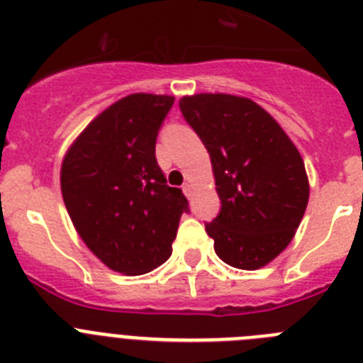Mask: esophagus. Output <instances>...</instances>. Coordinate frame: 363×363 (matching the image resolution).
<instances>
[{
    "instance_id": "1",
    "label": "esophagus",
    "mask_w": 363,
    "mask_h": 363,
    "mask_svg": "<svg viewBox=\"0 0 363 363\" xmlns=\"http://www.w3.org/2000/svg\"><path fill=\"white\" fill-rule=\"evenodd\" d=\"M184 192H185V196L191 198L192 196V185L191 184H185L184 185Z\"/></svg>"
}]
</instances>
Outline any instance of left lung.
<instances>
[{
  "instance_id": "8db88e82",
  "label": "left lung",
  "mask_w": 363,
  "mask_h": 363,
  "mask_svg": "<svg viewBox=\"0 0 363 363\" xmlns=\"http://www.w3.org/2000/svg\"><path fill=\"white\" fill-rule=\"evenodd\" d=\"M179 111L213 163L221 209L205 230L214 251L236 269L264 267L289 245L306 213L309 182L300 152L251 99L185 96Z\"/></svg>"
}]
</instances>
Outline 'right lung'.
<instances>
[{
  "instance_id": "right-lung-1",
  "label": "right lung",
  "mask_w": 363,
  "mask_h": 363,
  "mask_svg": "<svg viewBox=\"0 0 363 363\" xmlns=\"http://www.w3.org/2000/svg\"><path fill=\"white\" fill-rule=\"evenodd\" d=\"M174 98L130 94L105 108L70 145L62 194L85 245L108 269L145 274L172 252L189 201L169 187L156 138Z\"/></svg>"
}]
</instances>
